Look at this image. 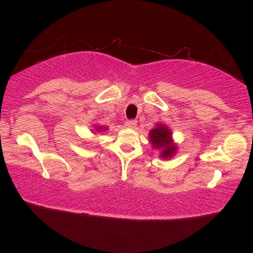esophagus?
Masks as SVG:
<instances>
[{
	"label": "esophagus",
	"instance_id": "obj_1",
	"mask_svg": "<svg viewBox=\"0 0 253 253\" xmlns=\"http://www.w3.org/2000/svg\"><path fill=\"white\" fill-rule=\"evenodd\" d=\"M125 126H126L127 128H135L136 123L134 120H128V121H126V123H125Z\"/></svg>",
	"mask_w": 253,
	"mask_h": 253
}]
</instances>
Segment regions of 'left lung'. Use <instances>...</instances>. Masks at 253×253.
<instances>
[{
	"mask_svg": "<svg viewBox=\"0 0 253 253\" xmlns=\"http://www.w3.org/2000/svg\"><path fill=\"white\" fill-rule=\"evenodd\" d=\"M149 140L152 149L159 151V157L163 159H170L177 153V144L173 141L172 132L163 124H157L155 128L149 132Z\"/></svg>",
	"mask_w": 253,
	"mask_h": 253,
	"instance_id": "obj_1",
	"label": "left lung"
}]
</instances>
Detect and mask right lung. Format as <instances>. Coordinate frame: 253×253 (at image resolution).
I'll use <instances>...</instances> for the list:
<instances>
[{
  "label": "right lung",
  "mask_w": 253,
  "mask_h": 253,
  "mask_svg": "<svg viewBox=\"0 0 253 253\" xmlns=\"http://www.w3.org/2000/svg\"><path fill=\"white\" fill-rule=\"evenodd\" d=\"M94 127V129H91L92 132H95V133H100V132H106L107 129H108V127H106V126H100V125H95V126H92Z\"/></svg>",
  "instance_id": "add662e5"
}]
</instances>
